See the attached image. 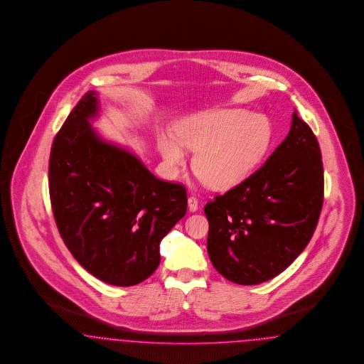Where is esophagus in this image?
Masks as SVG:
<instances>
[{"label": "esophagus", "mask_w": 364, "mask_h": 364, "mask_svg": "<svg viewBox=\"0 0 364 364\" xmlns=\"http://www.w3.org/2000/svg\"><path fill=\"white\" fill-rule=\"evenodd\" d=\"M198 205H199V200L196 196H189L188 198V207L191 211H196L198 210Z\"/></svg>", "instance_id": "esophagus-1"}]
</instances>
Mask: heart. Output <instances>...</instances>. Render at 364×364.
Returning <instances> with one entry per match:
<instances>
[{
	"mask_svg": "<svg viewBox=\"0 0 364 364\" xmlns=\"http://www.w3.org/2000/svg\"><path fill=\"white\" fill-rule=\"evenodd\" d=\"M177 144L160 139L164 160L172 168L183 166L186 153H196L193 172L210 188L226 189L252 175L267 156L274 129L268 117L247 109L207 111L184 120L176 131Z\"/></svg>",
	"mask_w": 364,
	"mask_h": 364,
	"instance_id": "obj_1",
	"label": "heart"
}]
</instances>
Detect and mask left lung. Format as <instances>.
I'll return each mask as SVG.
<instances>
[{
  "instance_id": "1",
  "label": "left lung",
  "mask_w": 364,
  "mask_h": 364,
  "mask_svg": "<svg viewBox=\"0 0 364 364\" xmlns=\"http://www.w3.org/2000/svg\"><path fill=\"white\" fill-rule=\"evenodd\" d=\"M322 202L320 145L295 109L289 135L269 159L204 205L210 260L237 284L277 277L311 240Z\"/></svg>"
}]
</instances>
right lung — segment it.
Instances as JSON below:
<instances>
[{
	"mask_svg": "<svg viewBox=\"0 0 364 364\" xmlns=\"http://www.w3.org/2000/svg\"><path fill=\"white\" fill-rule=\"evenodd\" d=\"M96 92L77 102L51 146L48 189L65 245L89 274L134 286L160 264L161 240L187 213L183 184L157 178L130 151L89 124Z\"/></svg>",
	"mask_w": 364,
	"mask_h": 364,
	"instance_id": "add662e5",
	"label": "right lung"
}]
</instances>
